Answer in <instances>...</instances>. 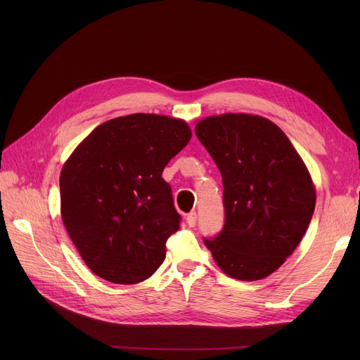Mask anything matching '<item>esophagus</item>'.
Segmentation results:
<instances>
[{"label":"esophagus","mask_w":360,"mask_h":360,"mask_svg":"<svg viewBox=\"0 0 360 360\" xmlns=\"http://www.w3.org/2000/svg\"><path fill=\"white\" fill-rule=\"evenodd\" d=\"M186 222H188L189 226H195V225H197V213L191 212V213L186 216Z\"/></svg>","instance_id":"1"}]
</instances>
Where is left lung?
I'll use <instances>...</instances> for the list:
<instances>
[{
    "label": "left lung",
    "mask_w": 360,
    "mask_h": 360,
    "mask_svg": "<svg viewBox=\"0 0 360 360\" xmlns=\"http://www.w3.org/2000/svg\"><path fill=\"white\" fill-rule=\"evenodd\" d=\"M195 135L224 184V228L204 245L231 278L271 275L302 242L314 214L315 189L307 167L287 135L263 117H209Z\"/></svg>",
    "instance_id": "1"
}]
</instances>
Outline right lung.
<instances>
[{
    "instance_id": "add662e5",
    "label": "right lung",
    "mask_w": 360,
    "mask_h": 360,
    "mask_svg": "<svg viewBox=\"0 0 360 360\" xmlns=\"http://www.w3.org/2000/svg\"><path fill=\"white\" fill-rule=\"evenodd\" d=\"M183 122L130 114L97 126L61 169V217L93 274L114 284L150 278L180 228L163 168L191 141Z\"/></svg>"
}]
</instances>
